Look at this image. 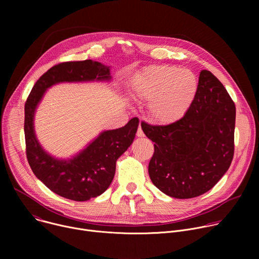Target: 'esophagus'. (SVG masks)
<instances>
[{
    "instance_id": "34e87169",
    "label": "esophagus",
    "mask_w": 259,
    "mask_h": 259,
    "mask_svg": "<svg viewBox=\"0 0 259 259\" xmlns=\"http://www.w3.org/2000/svg\"><path fill=\"white\" fill-rule=\"evenodd\" d=\"M136 135H137L138 137H143V136H144V133H143L141 127L138 128V130H137V132H136Z\"/></svg>"
}]
</instances>
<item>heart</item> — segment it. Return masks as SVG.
Listing matches in <instances>:
<instances>
[{
	"label": "heart",
	"instance_id": "obj_1",
	"mask_svg": "<svg viewBox=\"0 0 259 259\" xmlns=\"http://www.w3.org/2000/svg\"><path fill=\"white\" fill-rule=\"evenodd\" d=\"M130 91L138 100H149L151 120L168 126L188 113L198 92V80L190 69L152 65L134 78Z\"/></svg>",
	"mask_w": 259,
	"mask_h": 259
}]
</instances>
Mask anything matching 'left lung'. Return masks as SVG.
<instances>
[{"label": "left lung", "instance_id": "8db88e82", "mask_svg": "<svg viewBox=\"0 0 259 259\" xmlns=\"http://www.w3.org/2000/svg\"><path fill=\"white\" fill-rule=\"evenodd\" d=\"M235 123V102L213 73L203 69L195 100L182 119L168 126L141 122L155 142L149 164L153 183L176 199L211 190L232 164Z\"/></svg>", "mask_w": 259, "mask_h": 259}]
</instances>
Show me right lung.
Masks as SVG:
<instances>
[{
	"mask_svg": "<svg viewBox=\"0 0 259 259\" xmlns=\"http://www.w3.org/2000/svg\"><path fill=\"white\" fill-rule=\"evenodd\" d=\"M109 79V68L97 61L61 62L41 76L25 101L24 136L28 164L48 189L65 199L87 201L107 190L115 176L116 162L131 145L139 121L133 118L122 128L104 131L77 157L59 161L46 154L35 139L34 109L45 90L56 83Z\"/></svg>",
	"mask_w": 259,
	"mask_h": 259,
	"instance_id": "1",
	"label": "right lung"
}]
</instances>
